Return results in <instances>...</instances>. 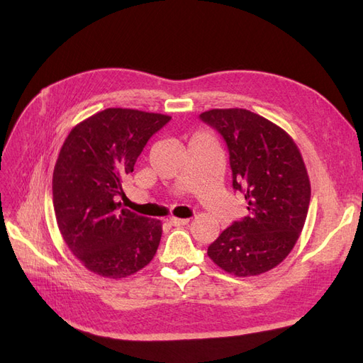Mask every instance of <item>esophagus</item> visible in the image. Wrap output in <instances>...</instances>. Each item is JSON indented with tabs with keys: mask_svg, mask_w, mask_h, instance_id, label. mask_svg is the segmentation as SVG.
I'll list each match as a JSON object with an SVG mask.
<instances>
[{
	"mask_svg": "<svg viewBox=\"0 0 363 363\" xmlns=\"http://www.w3.org/2000/svg\"><path fill=\"white\" fill-rule=\"evenodd\" d=\"M188 223H189V219H184V218H175V216H172L169 219V224L174 225V227H182V225H186Z\"/></svg>",
	"mask_w": 363,
	"mask_h": 363,
	"instance_id": "obj_1",
	"label": "esophagus"
}]
</instances>
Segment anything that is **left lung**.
I'll return each mask as SVG.
<instances>
[{
    "label": "left lung",
    "mask_w": 363,
    "mask_h": 363,
    "mask_svg": "<svg viewBox=\"0 0 363 363\" xmlns=\"http://www.w3.org/2000/svg\"><path fill=\"white\" fill-rule=\"evenodd\" d=\"M200 119L227 144L233 189L242 192L248 216L236 221L207 256L236 277L276 268L300 238L311 203V182L294 139L247 108H212Z\"/></svg>",
    "instance_id": "obj_1"
}]
</instances>
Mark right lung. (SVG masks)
<instances>
[{
	"label": "right lung",
	"mask_w": 363,
	"mask_h": 363,
	"mask_svg": "<svg viewBox=\"0 0 363 363\" xmlns=\"http://www.w3.org/2000/svg\"><path fill=\"white\" fill-rule=\"evenodd\" d=\"M169 119L112 107L82 121L63 142L52 172L54 213L65 244L98 276L128 277L156 255L162 223L116 199L148 139Z\"/></svg>",
	"instance_id": "1"
}]
</instances>
